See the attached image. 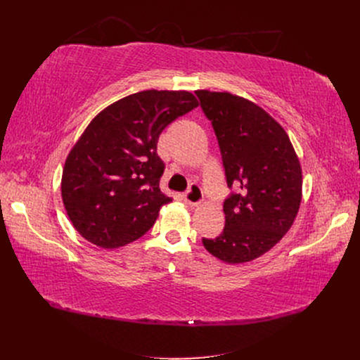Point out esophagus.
<instances>
[{
    "mask_svg": "<svg viewBox=\"0 0 360 360\" xmlns=\"http://www.w3.org/2000/svg\"><path fill=\"white\" fill-rule=\"evenodd\" d=\"M202 200V191L201 188L197 184H191V186L188 188V191L184 194V201L186 205L194 207L200 204Z\"/></svg>",
    "mask_w": 360,
    "mask_h": 360,
    "instance_id": "1",
    "label": "esophagus"
}]
</instances>
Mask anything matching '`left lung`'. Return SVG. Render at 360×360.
Wrapping results in <instances>:
<instances>
[{"label":"left lung","instance_id":"obj_1","mask_svg":"<svg viewBox=\"0 0 360 360\" xmlns=\"http://www.w3.org/2000/svg\"><path fill=\"white\" fill-rule=\"evenodd\" d=\"M195 94L212 121L231 188L224 229L202 238V245L224 262L252 261L292 228L302 200L299 159L286 131L262 108L228 91Z\"/></svg>","mask_w":360,"mask_h":360}]
</instances>
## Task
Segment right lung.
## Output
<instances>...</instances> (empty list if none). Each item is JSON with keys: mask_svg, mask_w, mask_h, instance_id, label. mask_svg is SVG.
I'll return each mask as SVG.
<instances>
[{"mask_svg": "<svg viewBox=\"0 0 360 360\" xmlns=\"http://www.w3.org/2000/svg\"><path fill=\"white\" fill-rule=\"evenodd\" d=\"M197 106L190 91L144 90L93 118L71 148L61 181L67 214L84 239L118 248L155 224L160 207L172 201L159 188V136Z\"/></svg>", "mask_w": 360, "mask_h": 360, "instance_id": "1", "label": "right lung"}]
</instances>
